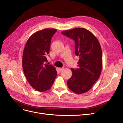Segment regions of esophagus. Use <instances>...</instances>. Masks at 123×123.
Returning a JSON list of instances; mask_svg holds the SVG:
<instances>
[{
  "label": "esophagus",
  "instance_id": "obj_1",
  "mask_svg": "<svg viewBox=\"0 0 123 123\" xmlns=\"http://www.w3.org/2000/svg\"><path fill=\"white\" fill-rule=\"evenodd\" d=\"M58 69H59V70L61 71V70H63V69H64V67H59V68H58Z\"/></svg>",
  "mask_w": 123,
  "mask_h": 123
}]
</instances>
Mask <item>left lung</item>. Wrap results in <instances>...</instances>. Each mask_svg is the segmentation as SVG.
<instances>
[{
    "label": "left lung",
    "mask_w": 123,
    "mask_h": 123,
    "mask_svg": "<svg viewBox=\"0 0 123 123\" xmlns=\"http://www.w3.org/2000/svg\"><path fill=\"white\" fill-rule=\"evenodd\" d=\"M61 33L75 41V54L79 56V68H71L73 74L67 81V86L74 93H84L92 88L100 76L102 68L101 45L91 31L82 27Z\"/></svg>",
    "instance_id": "1"
}]
</instances>
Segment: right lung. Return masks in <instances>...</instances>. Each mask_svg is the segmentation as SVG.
<instances>
[{
  "mask_svg": "<svg viewBox=\"0 0 123 123\" xmlns=\"http://www.w3.org/2000/svg\"><path fill=\"white\" fill-rule=\"evenodd\" d=\"M56 31L54 29L36 31L28 39L23 50V72L31 86L40 92L49 89L57 75L55 67L46 63L51 39Z\"/></svg>",
  "mask_w": 123,
  "mask_h": 123,
  "instance_id": "add662e5",
  "label": "right lung"
}]
</instances>
